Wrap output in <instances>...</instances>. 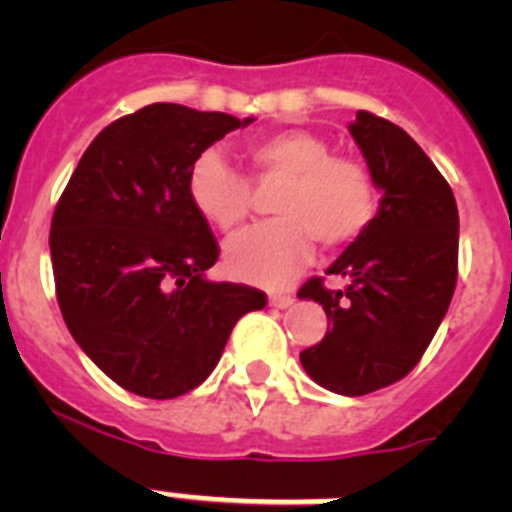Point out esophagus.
Wrapping results in <instances>:
<instances>
[{"instance_id": "esophagus-1", "label": "esophagus", "mask_w": 512, "mask_h": 512, "mask_svg": "<svg viewBox=\"0 0 512 512\" xmlns=\"http://www.w3.org/2000/svg\"><path fill=\"white\" fill-rule=\"evenodd\" d=\"M295 302V297L287 295V292H274V295H269V305L271 307H279V310H284V307H289Z\"/></svg>"}]
</instances>
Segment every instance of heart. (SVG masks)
<instances>
[{
	"instance_id": "obj_1",
	"label": "heart",
	"mask_w": 512,
	"mask_h": 512,
	"mask_svg": "<svg viewBox=\"0 0 512 512\" xmlns=\"http://www.w3.org/2000/svg\"><path fill=\"white\" fill-rule=\"evenodd\" d=\"M251 182H279L269 223L243 230L225 246L230 274L243 282L277 287L320 246L351 243L377 212V184L359 158L333 156L320 135L282 130L246 148ZM189 202L202 220L233 233L253 207V189L220 153L205 151L189 171Z\"/></svg>"
}]
</instances>
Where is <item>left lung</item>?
Segmentation results:
<instances>
[{
    "instance_id": "left-lung-1",
    "label": "left lung",
    "mask_w": 512,
    "mask_h": 512,
    "mask_svg": "<svg viewBox=\"0 0 512 512\" xmlns=\"http://www.w3.org/2000/svg\"><path fill=\"white\" fill-rule=\"evenodd\" d=\"M348 130L382 189L379 210L325 271L346 289L312 277L297 297L320 302L330 325L300 354L305 372L359 397L405 377L436 336L456 287L459 210L449 182L395 122L361 110Z\"/></svg>"
}]
</instances>
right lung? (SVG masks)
<instances>
[{"instance_id": "1", "label": "right lung", "mask_w": 512, "mask_h": 512, "mask_svg": "<svg viewBox=\"0 0 512 512\" xmlns=\"http://www.w3.org/2000/svg\"><path fill=\"white\" fill-rule=\"evenodd\" d=\"M251 122L148 104L107 125L63 189L51 223L58 307L122 390L187 395L210 377L233 325L266 305L261 289L205 277L220 248L189 202L194 161Z\"/></svg>"}]
</instances>
